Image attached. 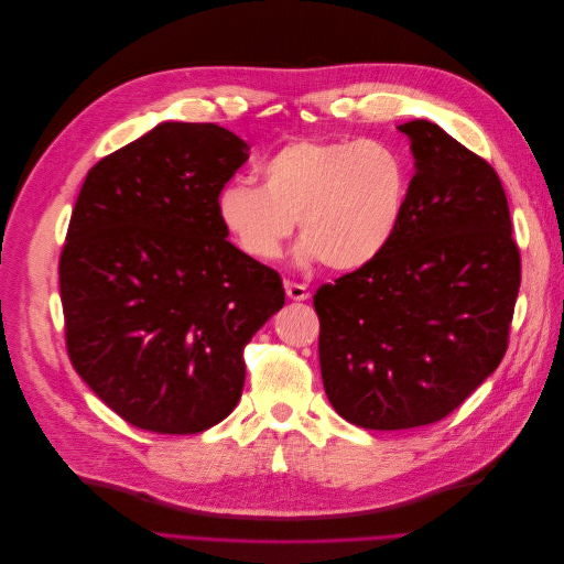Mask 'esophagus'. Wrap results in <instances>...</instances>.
<instances>
[{
    "label": "esophagus",
    "mask_w": 564,
    "mask_h": 564,
    "mask_svg": "<svg viewBox=\"0 0 564 564\" xmlns=\"http://www.w3.org/2000/svg\"><path fill=\"white\" fill-rule=\"evenodd\" d=\"M284 289H286V296L291 301H307L310 299V291L305 284H299V282H284Z\"/></svg>",
    "instance_id": "esophagus-1"
}]
</instances>
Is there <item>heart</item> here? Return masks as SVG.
<instances>
[{"mask_svg":"<svg viewBox=\"0 0 564 564\" xmlns=\"http://www.w3.org/2000/svg\"><path fill=\"white\" fill-rule=\"evenodd\" d=\"M261 187L229 181L220 225L257 261L282 257L299 220L301 259L335 273L377 261L399 234L411 197L409 160L377 140H299L261 160Z\"/></svg>","mask_w":564,"mask_h":564,"instance_id":"1","label":"heart"}]
</instances>
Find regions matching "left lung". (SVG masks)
Segmentation results:
<instances>
[{
    "mask_svg": "<svg viewBox=\"0 0 564 564\" xmlns=\"http://www.w3.org/2000/svg\"><path fill=\"white\" fill-rule=\"evenodd\" d=\"M415 174L392 246L314 293L318 360L333 409L397 432L462 406L500 365L521 252L496 170L424 119L399 126Z\"/></svg>",
    "mask_w": 564,
    "mask_h": 564,
    "instance_id": "8db88e82",
    "label": "left lung"
}]
</instances>
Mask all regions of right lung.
<instances>
[{
  "label": "right lung",
  "mask_w": 564,
  "mask_h": 564,
  "mask_svg": "<svg viewBox=\"0 0 564 564\" xmlns=\"http://www.w3.org/2000/svg\"><path fill=\"white\" fill-rule=\"evenodd\" d=\"M246 160L227 128L167 121L98 160L77 195L59 257L66 351L144 432L223 422L246 344L284 305L278 271L231 246L216 210Z\"/></svg>",
  "instance_id": "1"
}]
</instances>
